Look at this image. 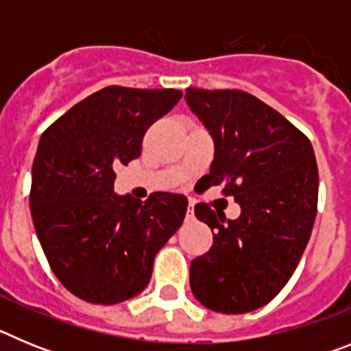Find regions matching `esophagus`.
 I'll return each mask as SVG.
<instances>
[{"instance_id":"1","label":"esophagus","mask_w":351,"mask_h":351,"mask_svg":"<svg viewBox=\"0 0 351 351\" xmlns=\"http://www.w3.org/2000/svg\"><path fill=\"white\" fill-rule=\"evenodd\" d=\"M186 219H188V221H193V219H195L193 204H190V207H188V210H186Z\"/></svg>"}]
</instances>
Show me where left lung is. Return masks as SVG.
<instances>
[{
  "instance_id": "left-lung-1",
  "label": "left lung",
  "mask_w": 351,
  "mask_h": 351,
  "mask_svg": "<svg viewBox=\"0 0 351 351\" xmlns=\"http://www.w3.org/2000/svg\"><path fill=\"white\" fill-rule=\"evenodd\" d=\"M184 98L214 141L207 188L223 184V195L241 206L237 219L207 204L195 206L214 241L191 262V291L213 311H255L288 283L311 235L318 204L315 151L300 130L250 93L188 88Z\"/></svg>"
}]
</instances>
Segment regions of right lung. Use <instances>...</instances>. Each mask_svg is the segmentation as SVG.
<instances>
[{
    "label": "right lung",
    "instance_id": "right-lung-1",
    "mask_svg": "<svg viewBox=\"0 0 351 351\" xmlns=\"http://www.w3.org/2000/svg\"><path fill=\"white\" fill-rule=\"evenodd\" d=\"M178 89L108 86L52 123L31 170L29 207L52 272L79 299L117 304L151 280L158 251L182 225L188 198L158 191L142 202L114 193L119 163L141 156L154 121Z\"/></svg>",
    "mask_w": 351,
    "mask_h": 351
}]
</instances>
